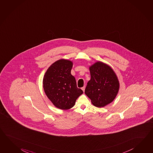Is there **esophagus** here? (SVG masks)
<instances>
[{
	"instance_id": "1",
	"label": "esophagus",
	"mask_w": 153,
	"mask_h": 153,
	"mask_svg": "<svg viewBox=\"0 0 153 153\" xmlns=\"http://www.w3.org/2000/svg\"><path fill=\"white\" fill-rule=\"evenodd\" d=\"M85 86H83L82 88V91L84 92V91H85Z\"/></svg>"
}]
</instances>
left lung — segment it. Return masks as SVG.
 <instances>
[{
	"label": "left lung",
	"instance_id": "8db88e82",
	"mask_svg": "<svg viewBox=\"0 0 153 153\" xmlns=\"http://www.w3.org/2000/svg\"><path fill=\"white\" fill-rule=\"evenodd\" d=\"M91 79L85 93L92 104L102 107L113 101L117 94L120 84L112 69L107 64L97 62L90 67Z\"/></svg>",
	"mask_w": 153,
	"mask_h": 153
}]
</instances>
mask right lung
<instances>
[{"instance_id": "obj_1", "label": "right lung", "mask_w": 153, "mask_h": 153, "mask_svg": "<svg viewBox=\"0 0 153 153\" xmlns=\"http://www.w3.org/2000/svg\"><path fill=\"white\" fill-rule=\"evenodd\" d=\"M73 63L60 59L47 69L43 80V86L48 98L61 110H68L74 106L76 100L82 95V89L71 74Z\"/></svg>"}]
</instances>
